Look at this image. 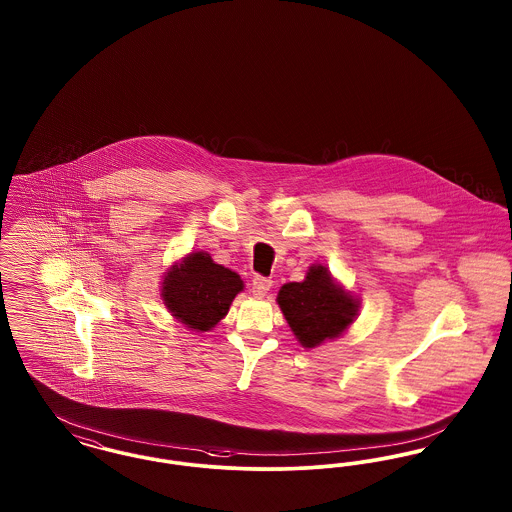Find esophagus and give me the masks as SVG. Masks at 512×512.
I'll list each match as a JSON object with an SVG mask.
<instances>
[{
    "label": "esophagus",
    "instance_id": "esophagus-1",
    "mask_svg": "<svg viewBox=\"0 0 512 512\" xmlns=\"http://www.w3.org/2000/svg\"><path fill=\"white\" fill-rule=\"evenodd\" d=\"M270 286H272V280H270V278L255 276V278L251 280V293H253L255 297H263V295L270 290Z\"/></svg>",
    "mask_w": 512,
    "mask_h": 512
}]
</instances>
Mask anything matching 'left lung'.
I'll list each match as a JSON object with an SVG mask.
<instances>
[{
    "mask_svg": "<svg viewBox=\"0 0 512 512\" xmlns=\"http://www.w3.org/2000/svg\"><path fill=\"white\" fill-rule=\"evenodd\" d=\"M278 305L303 347L338 338L353 322L359 307L320 265L309 268L303 282L284 284L278 293Z\"/></svg>",
    "mask_w": 512,
    "mask_h": 512,
    "instance_id": "left-lung-1",
    "label": "left lung"
}]
</instances>
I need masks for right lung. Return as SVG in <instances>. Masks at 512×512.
I'll use <instances>...</instances> for the list:
<instances>
[{"label":"right lung","mask_w":512,"mask_h":512,"mask_svg":"<svg viewBox=\"0 0 512 512\" xmlns=\"http://www.w3.org/2000/svg\"><path fill=\"white\" fill-rule=\"evenodd\" d=\"M242 290L244 282L236 272L213 263L207 253L199 251L167 272L161 295L180 322L207 332L228 313L232 299Z\"/></svg>","instance_id":"right-lung-1"}]
</instances>
